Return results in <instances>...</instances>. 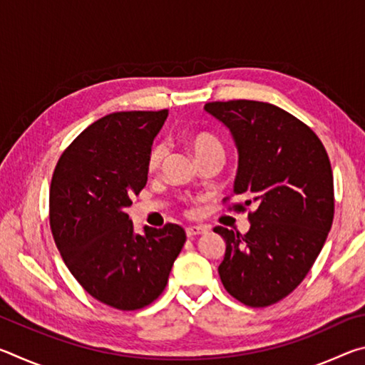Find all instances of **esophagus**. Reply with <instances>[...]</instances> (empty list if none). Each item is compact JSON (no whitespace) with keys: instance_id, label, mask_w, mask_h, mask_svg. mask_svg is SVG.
Here are the masks:
<instances>
[{"instance_id":"1","label":"esophagus","mask_w":365,"mask_h":365,"mask_svg":"<svg viewBox=\"0 0 365 365\" xmlns=\"http://www.w3.org/2000/svg\"><path fill=\"white\" fill-rule=\"evenodd\" d=\"M185 232H187V237H196V235L206 233L207 228L202 227V225H190V227L185 228Z\"/></svg>"}]
</instances>
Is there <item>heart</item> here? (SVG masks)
Segmentation results:
<instances>
[{"label": "heart", "mask_w": 365, "mask_h": 365, "mask_svg": "<svg viewBox=\"0 0 365 365\" xmlns=\"http://www.w3.org/2000/svg\"><path fill=\"white\" fill-rule=\"evenodd\" d=\"M190 146L191 150H193L196 158L200 156V154L211 150H224L220 145V141L209 133H197L195 137H191ZM165 154H168V146H165V143H163V141L154 143L151 146L150 153H148V159H146L148 170L150 172L158 170L160 168V164H163Z\"/></svg>", "instance_id": "heart-1"}]
</instances>
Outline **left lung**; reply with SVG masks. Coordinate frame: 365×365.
Returning <instances> with one entry per match:
<instances>
[{
	"label": "left lung",
	"instance_id": "obj_1",
	"mask_svg": "<svg viewBox=\"0 0 365 365\" xmlns=\"http://www.w3.org/2000/svg\"><path fill=\"white\" fill-rule=\"evenodd\" d=\"M206 113L230 130L238 150L233 195H243L245 235L215 227L225 240L220 280L235 299L265 307L304 280L333 222L335 196L329 154L306 123L269 103L214 101Z\"/></svg>",
	"mask_w": 365,
	"mask_h": 365
}]
</instances>
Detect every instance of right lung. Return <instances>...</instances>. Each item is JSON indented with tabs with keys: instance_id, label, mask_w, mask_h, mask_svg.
Returning a JSON list of instances; mask_svg holds the SVG:
<instances>
[{
	"instance_id": "obj_1",
	"label": "right lung",
	"mask_w": 365,
	"mask_h": 365,
	"mask_svg": "<svg viewBox=\"0 0 365 365\" xmlns=\"http://www.w3.org/2000/svg\"><path fill=\"white\" fill-rule=\"evenodd\" d=\"M169 110L104 115L61 154L49 225L67 269L95 299L120 311L151 304L187 240L177 224L133 232L125 207L145 188L146 159Z\"/></svg>"
}]
</instances>
